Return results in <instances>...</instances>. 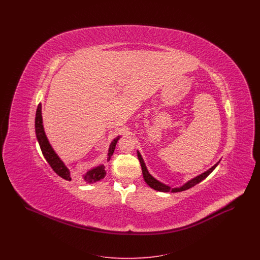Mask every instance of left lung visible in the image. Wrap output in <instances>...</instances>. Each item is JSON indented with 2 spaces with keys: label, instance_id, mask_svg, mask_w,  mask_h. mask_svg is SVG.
Segmentation results:
<instances>
[{
  "label": "left lung",
  "instance_id": "left-lung-1",
  "mask_svg": "<svg viewBox=\"0 0 260 260\" xmlns=\"http://www.w3.org/2000/svg\"><path fill=\"white\" fill-rule=\"evenodd\" d=\"M137 157H138V160L140 161V166H141V170H142V174H143V178L145 180V182L148 184L151 188H153L154 190H157V191H160V192H172V193H176V192H181V191H185L187 189L193 187V186L196 185L200 183L202 180H204L206 177H208L210 175V173L213 172V170L218 166L219 161H217L215 165H213L210 169H209L208 171L204 172L201 174H199L197 176L191 178L190 180L186 181L185 183L183 185L178 186V187H171L168 184H165L161 182L160 180H158L157 178H155L151 173H149L148 169L144 162V160L140 154V152L137 150Z\"/></svg>",
  "mask_w": 260,
  "mask_h": 260
}]
</instances>
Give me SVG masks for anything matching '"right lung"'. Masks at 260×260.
Listing matches in <instances>:
<instances>
[{"mask_svg":"<svg viewBox=\"0 0 260 260\" xmlns=\"http://www.w3.org/2000/svg\"><path fill=\"white\" fill-rule=\"evenodd\" d=\"M35 131H36V136H37L38 142L39 145L42 150V153L45 157V159L50 164L51 169L54 171V173L58 174L60 177L65 180H71V173L70 170L66 167L64 161H62L60 157L56 154L54 149L50 145V141L47 137V135L45 133L44 124H43V116H42V104L40 103L38 105L37 111H36V118H35ZM121 138V136H117L116 138L113 139L111 144L109 145V150H108V157L107 160L109 161L111 159L112 155L115 151L116 144L118 140ZM106 175L105 172V167L104 165H99L90 170H88L87 173L83 174V180L87 182V184L94 183L96 181H99L104 178Z\"/></svg>","mask_w":260,"mask_h":260,"instance_id":"right-lung-1","label":"right lung"}]
</instances>
